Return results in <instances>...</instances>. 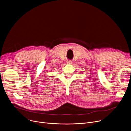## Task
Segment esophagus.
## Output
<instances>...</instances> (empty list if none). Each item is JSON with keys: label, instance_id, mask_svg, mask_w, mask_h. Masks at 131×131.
Instances as JSON below:
<instances>
[{"label": "esophagus", "instance_id": "obj_1", "mask_svg": "<svg viewBox=\"0 0 131 131\" xmlns=\"http://www.w3.org/2000/svg\"><path fill=\"white\" fill-rule=\"evenodd\" d=\"M67 63L68 64H72V61H71V60H68L67 62Z\"/></svg>", "mask_w": 131, "mask_h": 131}]
</instances>
